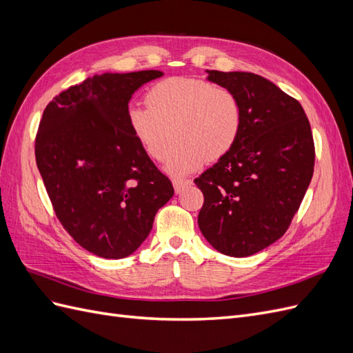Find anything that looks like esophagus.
Returning a JSON list of instances; mask_svg holds the SVG:
<instances>
[{
    "instance_id": "esophagus-1",
    "label": "esophagus",
    "mask_w": 353,
    "mask_h": 353,
    "mask_svg": "<svg viewBox=\"0 0 353 353\" xmlns=\"http://www.w3.org/2000/svg\"><path fill=\"white\" fill-rule=\"evenodd\" d=\"M191 183H193V181L185 179V178H174L172 179V184H174V188L176 193H181V191H183L185 187L191 185Z\"/></svg>"
}]
</instances>
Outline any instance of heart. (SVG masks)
Returning a JSON list of instances; mask_svg holds the SVG:
<instances>
[{
  "label": "heart",
  "mask_w": 353,
  "mask_h": 353,
  "mask_svg": "<svg viewBox=\"0 0 353 353\" xmlns=\"http://www.w3.org/2000/svg\"><path fill=\"white\" fill-rule=\"evenodd\" d=\"M145 105L128 108V126L152 160H162L169 137L166 169L183 175L205 160L216 162L236 145L243 125L239 97L228 88L193 78H168L145 94Z\"/></svg>",
  "instance_id": "heart-1"
}]
</instances>
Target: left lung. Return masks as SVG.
I'll use <instances>...</instances> for the list:
<instances>
[{
  "instance_id": "8db88e82",
  "label": "left lung",
  "mask_w": 353,
  "mask_h": 353,
  "mask_svg": "<svg viewBox=\"0 0 353 353\" xmlns=\"http://www.w3.org/2000/svg\"><path fill=\"white\" fill-rule=\"evenodd\" d=\"M241 103V132L232 150L205 170L199 227L218 252L244 258L284 236L314 175L311 125L296 99L249 72L206 70Z\"/></svg>"
}]
</instances>
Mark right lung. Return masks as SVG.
Instances as JSON below:
<instances>
[{"label": "right lung", "instance_id": "right-lung-1", "mask_svg": "<svg viewBox=\"0 0 353 353\" xmlns=\"http://www.w3.org/2000/svg\"><path fill=\"white\" fill-rule=\"evenodd\" d=\"M162 74H95L56 95L39 122L35 157L52 209L69 236L100 258L134 253L174 196L126 119L132 94Z\"/></svg>", "mask_w": 353, "mask_h": 353}]
</instances>
